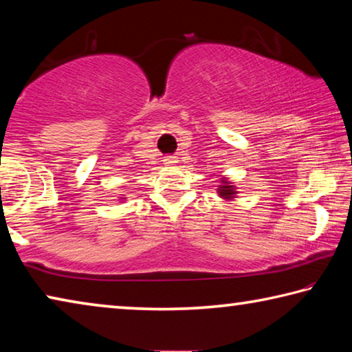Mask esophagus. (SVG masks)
<instances>
[{
    "label": "esophagus",
    "instance_id": "esophagus-1",
    "mask_svg": "<svg viewBox=\"0 0 352 352\" xmlns=\"http://www.w3.org/2000/svg\"><path fill=\"white\" fill-rule=\"evenodd\" d=\"M164 164L166 166H172V164H175V163H178V158L177 157H174V155H168V157H164Z\"/></svg>",
    "mask_w": 352,
    "mask_h": 352
}]
</instances>
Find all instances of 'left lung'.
Segmentation results:
<instances>
[{"mask_svg": "<svg viewBox=\"0 0 352 352\" xmlns=\"http://www.w3.org/2000/svg\"><path fill=\"white\" fill-rule=\"evenodd\" d=\"M222 183H223V184H220L219 189H217V194H219L222 199H225V200L234 199L236 189H234L233 184L228 183V182H225V180H222Z\"/></svg>", "mask_w": 352, "mask_h": 352, "instance_id": "left-lung-1", "label": "left lung"}]
</instances>
